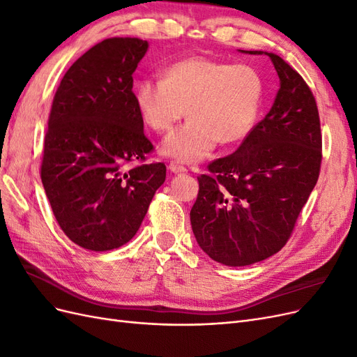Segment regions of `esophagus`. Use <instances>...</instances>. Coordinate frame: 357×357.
Listing matches in <instances>:
<instances>
[{
	"instance_id": "1",
	"label": "esophagus",
	"mask_w": 357,
	"mask_h": 357,
	"mask_svg": "<svg viewBox=\"0 0 357 357\" xmlns=\"http://www.w3.org/2000/svg\"><path fill=\"white\" fill-rule=\"evenodd\" d=\"M168 169H169L171 172H174V174H183V172H186V171H188L185 167L180 165V164H177V162H169Z\"/></svg>"
}]
</instances>
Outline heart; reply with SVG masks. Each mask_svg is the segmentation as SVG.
Masks as SVG:
<instances>
[{
  "mask_svg": "<svg viewBox=\"0 0 357 357\" xmlns=\"http://www.w3.org/2000/svg\"><path fill=\"white\" fill-rule=\"evenodd\" d=\"M264 98V82L252 66L189 58L172 63L162 80L143 79L134 88L137 110L158 132H165L181 117L160 146L162 155L186 164L207 158L220 142L244 139L256 125Z\"/></svg>",
  "mask_w": 357,
  "mask_h": 357,
  "instance_id": "heart-1",
  "label": "heart"
}]
</instances>
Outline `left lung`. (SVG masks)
Listing matches in <instances>:
<instances>
[{
  "label": "left lung",
  "instance_id": "obj_1",
  "mask_svg": "<svg viewBox=\"0 0 357 357\" xmlns=\"http://www.w3.org/2000/svg\"><path fill=\"white\" fill-rule=\"evenodd\" d=\"M266 55L280 89L271 110L229 156L199 176L190 210L198 245L213 261L245 266L282 250L314 189L321 162L316 100L304 79L275 53Z\"/></svg>",
  "mask_w": 357,
  "mask_h": 357
}]
</instances>
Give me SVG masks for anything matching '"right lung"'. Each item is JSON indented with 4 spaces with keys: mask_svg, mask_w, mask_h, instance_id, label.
Here are the masks:
<instances>
[{
    "mask_svg": "<svg viewBox=\"0 0 357 357\" xmlns=\"http://www.w3.org/2000/svg\"><path fill=\"white\" fill-rule=\"evenodd\" d=\"M149 49L139 38H107L75 61L55 93L41 181L61 229L77 245L107 252L139 229L164 164L128 168L153 149L144 135L132 74Z\"/></svg>",
    "mask_w": 357,
    "mask_h": 357,
    "instance_id": "add662e5",
    "label": "right lung"
}]
</instances>
